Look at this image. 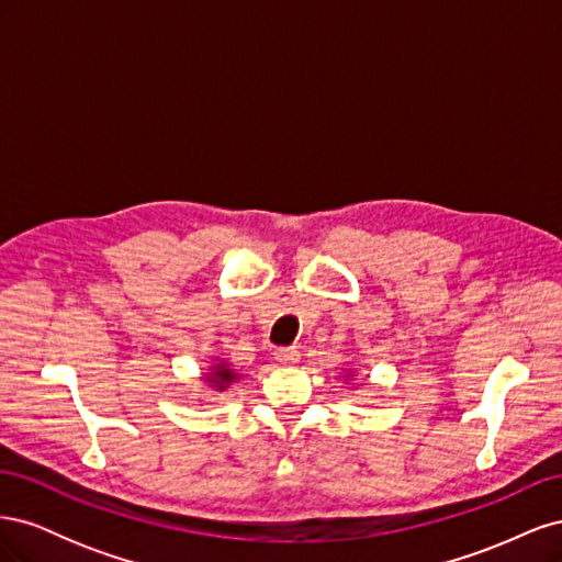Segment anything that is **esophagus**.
I'll list each match as a JSON object with an SVG mask.
<instances>
[{
  "label": "esophagus",
  "mask_w": 562,
  "mask_h": 562,
  "mask_svg": "<svg viewBox=\"0 0 562 562\" xmlns=\"http://www.w3.org/2000/svg\"><path fill=\"white\" fill-rule=\"evenodd\" d=\"M274 356H277V361L283 366H295L300 361V351L295 347H279L274 351Z\"/></svg>",
  "instance_id": "esophagus-1"
}]
</instances>
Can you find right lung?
Instances as JSON below:
<instances>
[{
	"label": "right lung",
	"instance_id": "add662e5",
	"mask_svg": "<svg viewBox=\"0 0 562 562\" xmlns=\"http://www.w3.org/2000/svg\"><path fill=\"white\" fill-rule=\"evenodd\" d=\"M234 380H236L234 372L225 363H217V366H213V372H209V380L206 382H211V384H215L220 389H225Z\"/></svg>",
	"mask_w": 562,
	"mask_h": 562
}]
</instances>
